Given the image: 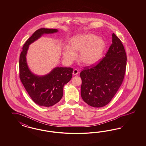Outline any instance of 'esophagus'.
I'll return each mask as SVG.
<instances>
[{"label":"esophagus","mask_w":146,"mask_h":146,"mask_svg":"<svg viewBox=\"0 0 146 146\" xmlns=\"http://www.w3.org/2000/svg\"><path fill=\"white\" fill-rule=\"evenodd\" d=\"M78 73H79V71H78V70H76V69L74 70V71H73V75H76Z\"/></svg>","instance_id":"esophagus-1"}]
</instances>
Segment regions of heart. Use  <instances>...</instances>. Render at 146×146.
Returning a JSON list of instances; mask_svg holds the SVG:
<instances>
[{
	"mask_svg": "<svg viewBox=\"0 0 146 146\" xmlns=\"http://www.w3.org/2000/svg\"><path fill=\"white\" fill-rule=\"evenodd\" d=\"M105 46L104 40L93 34L75 36L70 40V46L64 48L63 57L70 63L76 59V53L80 52V60L86 65H93L101 59Z\"/></svg>",
	"mask_w": 146,
	"mask_h": 146,
	"instance_id": "heart-1",
	"label": "heart"
}]
</instances>
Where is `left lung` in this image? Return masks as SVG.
<instances>
[{
  "label": "left lung",
  "instance_id": "8db88e82",
  "mask_svg": "<svg viewBox=\"0 0 146 146\" xmlns=\"http://www.w3.org/2000/svg\"><path fill=\"white\" fill-rule=\"evenodd\" d=\"M112 41L105 57L96 65L84 67L80 73L81 97L89 106H106L117 92L124 79L127 57L119 38L112 34Z\"/></svg>",
  "mask_w": 146,
  "mask_h": 146
}]
</instances>
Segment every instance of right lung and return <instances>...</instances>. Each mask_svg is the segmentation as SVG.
<instances>
[{"label":"right lung","mask_w":146,"mask_h":146,"mask_svg":"<svg viewBox=\"0 0 146 146\" xmlns=\"http://www.w3.org/2000/svg\"><path fill=\"white\" fill-rule=\"evenodd\" d=\"M58 31L56 29L40 28L37 30L24 44L20 56V80L32 100L40 106H52L62 99L64 86L72 79L73 68L56 67L45 75H36L28 67L27 54L31 43L44 34Z\"/></svg>","instance_id":"add662e5"}]
</instances>
